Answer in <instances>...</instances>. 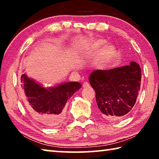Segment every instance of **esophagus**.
Here are the masks:
<instances>
[{
	"mask_svg": "<svg viewBox=\"0 0 159 159\" xmlns=\"http://www.w3.org/2000/svg\"><path fill=\"white\" fill-rule=\"evenodd\" d=\"M83 87L84 88H87L90 87V84L88 82H84L83 84Z\"/></svg>",
	"mask_w": 159,
	"mask_h": 159,
	"instance_id": "obj_1",
	"label": "esophagus"
}]
</instances>
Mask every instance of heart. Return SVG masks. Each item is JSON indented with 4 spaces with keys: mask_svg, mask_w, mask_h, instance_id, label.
Listing matches in <instances>:
<instances>
[{
    "mask_svg": "<svg viewBox=\"0 0 159 159\" xmlns=\"http://www.w3.org/2000/svg\"><path fill=\"white\" fill-rule=\"evenodd\" d=\"M107 43V41L104 39H98L93 43L90 48L85 51V54L88 55H94L101 49V48ZM116 54V48L112 45H106L102 48L98 57L95 60V65L99 69H102L107 66L114 60Z\"/></svg>",
    "mask_w": 159,
    "mask_h": 159,
    "instance_id": "b5f03b06",
    "label": "heart"
}]
</instances>
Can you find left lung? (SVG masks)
Instances as JSON below:
<instances>
[{
	"label": "left lung",
	"mask_w": 159,
	"mask_h": 159,
	"mask_svg": "<svg viewBox=\"0 0 159 159\" xmlns=\"http://www.w3.org/2000/svg\"><path fill=\"white\" fill-rule=\"evenodd\" d=\"M140 81L141 69L135 61L129 66L93 71L89 82L102 117L117 120L128 114L136 102Z\"/></svg>",
	"instance_id": "8db88e82"
}]
</instances>
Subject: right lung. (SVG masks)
I'll use <instances>...</instances> for the list:
<instances>
[{
  "label": "right lung",
  "instance_id": "1",
  "mask_svg": "<svg viewBox=\"0 0 159 159\" xmlns=\"http://www.w3.org/2000/svg\"><path fill=\"white\" fill-rule=\"evenodd\" d=\"M21 84L26 109L33 118L48 127H55L62 121L67 100L81 88L79 82L45 88L26 74L21 75Z\"/></svg>",
  "mask_w": 159,
  "mask_h": 159
}]
</instances>
